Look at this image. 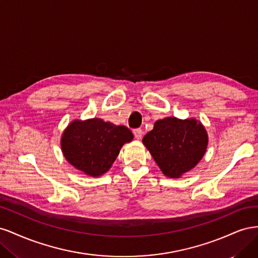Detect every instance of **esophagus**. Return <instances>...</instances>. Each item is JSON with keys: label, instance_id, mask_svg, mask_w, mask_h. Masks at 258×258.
<instances>
[{"label": "esophagus", "instance_id": "1", "mask_svg": "<svg viewBox=\"0 0 258 258\" xmlns=\"http://www.w3.org/2000/svg\"><path fill=\"white\" fill-rule=\"evenodd\" d=\"M134 135H135L136 139L140 140V139L142 138V136H143V131H142L141 129H140V128H137V129L134 130Z\"/></svg>", "mask_w": 258, "mask_h": 258}]
</instances>
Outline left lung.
<instances>
[{"mask_svg":"<svg viewBox=\"0 0 258 258\" xmlns=\"http://www.w3.org/2000/svg\"><path fill=\"white\" fill-rule=\"evenodd\" d=\"M142 141L163 174L179 177L204 157L208 135L196 119L167 117L156 121Z\"/></svg>","mask_w":258,"mask_h":258,"instance_id":"8db88e82","label":"left lung"}]
</instances>
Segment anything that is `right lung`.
I'll list each match as a JSON object with an SVG mask.
<instances>
[{"label":"right lung","instance_id":"obj_1","mask_svg":"<svg viewBox=\"0 0 258 258\" xmlns=\"http://www.w3.org/2000/svg\"><path fill=\"white\" fill-rule=\"evenodd\" d=\"M132 139L134 135L124 126H115L100 118L74 120L63 132L61 150L76 169L99 176L111 168L121 146Z\"/></svg>","mask_w":258,"mask_h":258}]
</instances>
